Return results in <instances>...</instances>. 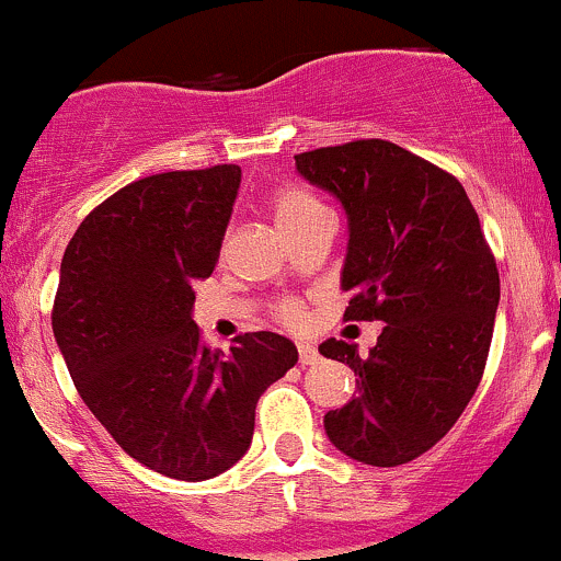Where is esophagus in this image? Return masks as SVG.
Returning <instances> with one entry per match:
<instances>
[{
    "label": "esophagus",
    "instance_id": "34e87169",
    "mask_svg": "<svg viewBox=\"0 0 561 561\" xmlns=\"http://www.w3.org/2000/svg\"><path fill=\"white\" fill-rule=\"evenodd\" d=\"M297 351H299V365H302V367L316 365V362H319V351H316V345L299 343Z\"/></svg>",
    "mask_w": 561,
    "mask_h": 561
}]
</instances>
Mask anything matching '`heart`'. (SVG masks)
I'll list each match as a JSON object with an SVG mask.
<instances>
[{"label":"heart","mask_w":561,"mask_h":561,"mask_svg":"<svg viewBox=\"0 0 561 561\" xmlns=\"http://www.w3.org/2000/svg\"><path fill=\"white\" fill-rule=\"evenodd\" d=\"M323 213L327 210H323L321 202L313 194L302 192V188H280L273 199V218L280 232L302 227L310 218H319ZM280 319L297 327V323H302V310H299L297 302H283Z\"/></svg>","instance_id":"b5f03b06"}]
</instances>
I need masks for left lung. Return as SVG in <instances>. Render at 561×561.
I'll use <instances>...</instances> for the list:
<instances>
[{"label":"left lung","mask_w":561,"mask_h":561,"mask_svg":"<svg viewBox=\"0 0 561 561\" xmlns=\"http://www.w3.org/2000/svg\"><path fill=\"white\" fill-rule=\"evenodd\" d=\"M294 161L348 218L345 321L386 323L367 359L345 340L319 345L359 375L323 430L351 459L405 465L451 430L481 383L500 305L496 262L461 183L394 142L356 140Z\"/></svg>","instance_id":"8db88e82"}]
</instances>
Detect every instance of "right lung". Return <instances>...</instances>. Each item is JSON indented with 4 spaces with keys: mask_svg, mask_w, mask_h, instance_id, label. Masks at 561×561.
Returning a JSON list of instances; mask_svg holds the SVG:
<instances>
[{
    "mask_svg": "<svg viewBox=\"0 0 561 561\" xmlns=\"http://www.w3.org/2000/svg\"><path fill=\"white\" fill-rule=\"evenodd\" d=\"M240 178L218 164L129 183L85 216L61 259L54 337L80 400L131 459L178 481L242 459L259 397L297 365L283 334L210 351L192 319Z\"/></svg>",
    "mask_w": 561,
    "mask_h": 561,
    "instance_id": "right-lung-1",
    "label": "right lung"
}]
</instances>
